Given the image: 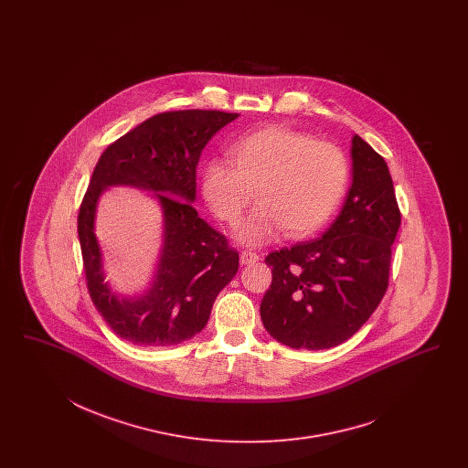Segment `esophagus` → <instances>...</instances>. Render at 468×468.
Returning <instances> with one entry per match:
<instances>
[{"label": "esophagus", "mask_w": 468, "mask_h": 468, "mask_svg": "<svg viewBox=\"0 0 468 468\" xmlns=\"http://www.w3.org/2000/svg\"><path fill=\"white\" fill-rule=\"evenodd\" d=\"M257 261H259V255L254 254V252H249V250H241L240 262L243 266H247V264H254Z\"/></svg>", "instance_id": "obj_1"}]
</instances>
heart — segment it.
Masks as SVG:
<instances>
[{
    "instance_id": "heart-1",
    "label": "heart",
    "mask_w": 468,
    "mask_h": 468,
    "mask_svg": "<svg viewBox=\"0 0 468 468\" xmlns=\"http://www.w3.org/2000/svg\"><path fill=\"white\" fill-rule=\"evenodd\" d=\"M233 166L209 161L200 173V196L216 218L235 225L254 192L257 207L235 231L241 245L259 247L283 229L303 239L326 225L348 185L340 147L290 128L270 125L229 149Z\"/></svg>"
}]
</instances>
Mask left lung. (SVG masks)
Wrapping results in <instances>:
<instances>
[{"instance_id":"obj_1","label":"left lung","mask_w":468,"mask_h":468,"mask_svg":"<svg viewBox=\"0 0 468 468\" xmlns=\"http://www.w3.org/2000/svg\"><path fill=\"white\" fill-rule=\"evenodd\" d=\"M352 185L340 214L311 241L266 257L272 283L261 302L271 336L290 348L324 350L354 336L381 303L401 216L388 165L352 137Z\"/></svg>"}]
</instances>
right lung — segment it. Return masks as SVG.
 I'll list each match as a JSON object with an SVG mask.
<instances>
[{"mask_svg": "<svg viewBox=\"0 0 468 468\" xmlns=\"http://www.w3.org/2000/svg\"><path fill=\"white\" fill-rule=\"evenodd\" d=\"M237 118L207 110L159 113L101 154L79 211V240L90 298L120 338L139 346H170L194 338L207 324L218 293L237 274L239 252L192 206L202 149ZM112 186L151 191L164 218L154 276L141 292L128 296L105 280L95 237L97 204Z\"/></svg>", "mask_w": 468, "mask_h": 468, "instance_id": "1", "label": "right lung"}]
</instances>
